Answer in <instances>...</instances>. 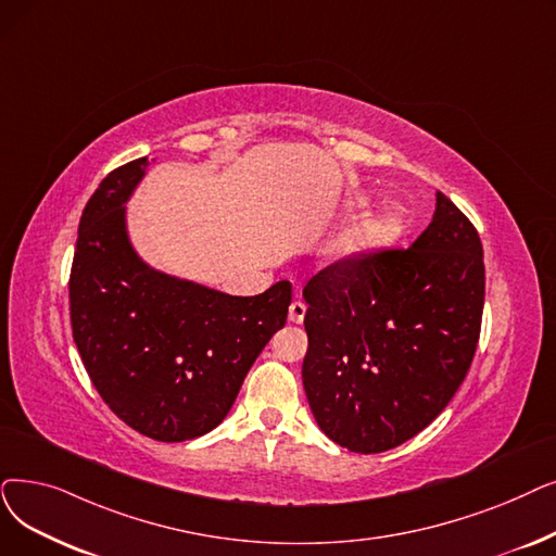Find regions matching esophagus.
Segmentation results:
<instances>
[{
  "label": "esophagus",
  "mask_w": 556,
  "mask_h": 556,
  "mask_svg": "<svg viewBox=\"0 0 556 556\" xmlns=\"http://www.w3.org/2000/svg\"><path fill=\"white\" fill-rule=\"evenodd\" d=\"M304 316H306V304H304L302 300H295V302L291 304V308H288V320L300 325V323L304 320Z\"/></svg>",
  "instance_id": "1"
}]
</instances>
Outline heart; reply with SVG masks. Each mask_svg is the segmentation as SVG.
Segmentation results:
<instances>
[{
  "label": "heart",
  "instance_id": "obj_1",
  "mask_svg": "<svg viewBox=\"0 0 556 556\" xmlns=\"http://www.w3.org/2000/svg\"><path fill=\"white\" fill-rule=\"evenodd\" d=\"M361 206V202H354ZM404 233V218L400 213H381L364 220L350 229L338 243L333 245L336 258H358L379 250L395 245Z\"/></svg>",
  "mask_w": 556,
  "mask_h": 556
}]
</instances>
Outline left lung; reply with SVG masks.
Instances as JSON below:
<instances>
[{"label": "left lung", "mask_w": 556, "mask_h": 556, "mask_svg": "<svg viewBox=\"0 0 556 556\" xmlns=\"http://www.w3.org/2000/svg\"><path fill=\"white\" fill-rule=\"evenodd\" d=\"M484 250L443 192L408 250L333 263L304 288L311 414L358 454L414 439L466 379L484 311Z\"/></svg>", "instance_id": "obj_1"}]
</instances>
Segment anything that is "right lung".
Masks as SVG:
<instances>
[{
    "instance_id": "right-lung-1",
    "label": "right lung",
    "mask_w": 556,
    "mask_h": 556,
    "mask_svg": "<svg viewBox=\"0 0 556 556\" xmlns=\"http://www.w3.org/2000/svg\"><path fill=\"white\" fill-rule=\"evenodd\" d=\"M142 156L88 200L70 275L72 333L111 412L154 441L181 443L218 427L273 333L291 283L254 298L161 273L129 236L127 202L148 175Z\"/></svg>"
}]
</instances>
